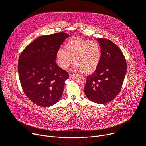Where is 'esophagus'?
<instances>
[{
    "instance_id": "esophagus-1",
    "label": "esophagus",
    "mask_w": 146,
    "mask_h": 146,
    "mask_svg": "<svg viewBox=\"0 0 146 146\" xmlns=\"http://www.w3.org/2000/svg\"><path fill=\"white\" fill-rule=\"evenodd\" d=\"M77 77V75H74V74H69V78H76Z\"/></svg>"
}]
</instances>
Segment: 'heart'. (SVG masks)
<instances>
[{
	"label": "heart",
	"mask_w": 146,
	"mask_h": 146,
	"mask_svg": "<svg viewBox=\"0 0 146 146\" xmlns=\"http://www.w3.org/2000/svg\"><path fill=\"white\" fill-rule=\"evenodd\" d=\"M101 57V47L97 42L80 37L70 39L65 46V50L60 48L56 54V62L61 69H68L73 58L74 69L86 74L96 70Z\"/></svg>",
	"instance_id": "obj_1"
}]
</instances>
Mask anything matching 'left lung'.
<instances>
[{"instance_id":"left-lung-1","label":"left lung","mask_w":146,"mask_h":146,"mask_svg":"<svg viewBox=\"0 0 146 146\" xmlns=\"http://www.w3.org/2000/svg\"><path fill=\"white\" fill-rule=\"evenodd\" d=\"M101 47L100 64L92 75L87 77L84 88L92 102L105 104L119 93L127 72V62L121 50L111 41L99 38Z\"/></svg>"}]
</instances>
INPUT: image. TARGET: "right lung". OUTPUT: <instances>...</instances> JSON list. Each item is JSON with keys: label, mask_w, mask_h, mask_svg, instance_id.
Wrapping results in <instances>:
<instances>
[{"label": "right lung", "mask_w": 146, "mask_h": 146, "mask_svg": "<svg viewBox=\"0 0 146 146\" xmlns=\"http://www.w3.org/2000/svg\"><path fill=\"white\" fill-rule=\"evenodd\" d=\"M69 35L59 32L40 36L21 54L18 72L26 96L36 105L48 107L63 94L69 74L55 62L56 54Z\"/></svg>", "instance_id": "add662e5"}]
</instances>
